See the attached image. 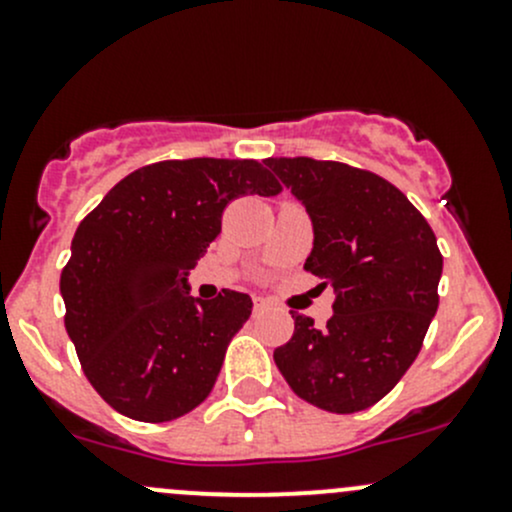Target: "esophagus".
Listing matches in <instances>:
<instances>
[{
  "mask_svg": "<svg viewBox=\"0 0 512 512\" xmlns=\"http://www.w3.org/2000/svg\"><path fill=\"white\" fill-rule=\"evenodd\" d=\"M265 309H267V302H262V299H255V314L265 312Z\"/></svg>",
  "mask_w": 512,
  "mask_h": 512,
  "instance_id": "esophagus-1",
  "label": "esophagus"
}]
</instances>
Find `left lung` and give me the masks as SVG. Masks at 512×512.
<instances>
[{"label": "left lung", "instance_id": "1", "mask_svg": "<svg viewBox=\"0 0 512 512\" xmlns=\"http://www.w3.org/2000/svg\"><path fill=\"white\" fill-rule=\"evenodd\" d=\"M304 205L314 245L304 270L334 287L327 327L292 314L275 364L299 399L354 414L384 399L421 352L438 309L436 235L399 188L337 160L267 158Z\"/></svg>", "mask_w": 512, "mask_h": 512}]
</instances>
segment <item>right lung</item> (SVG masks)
Masks as SVG:
<instances>
[{"label":"right lung","mask_w":512,"mask_h":512,"mask_svg":"<svg viewBox=\"0 0 512 512\" xmlns=\"http://www.w3.org/2000/svg\"><path fill=\"white\" fill-rule=\"evenodd\" d=\"M257 160H160L133 170L76 227L61 272L66 332L81 369L118 414L185 416L213 391L250 294L190 297L188 275L240 195H277Z\"/></svg>","instance_id":"add662e5"}]
</instances>
